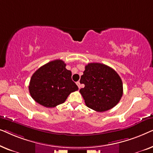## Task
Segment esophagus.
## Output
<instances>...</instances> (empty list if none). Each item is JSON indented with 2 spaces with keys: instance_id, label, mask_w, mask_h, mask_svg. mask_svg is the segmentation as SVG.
I'll list each match as a JSON object with an SVG mask.
<instances>
[{
  "instance_id": "34e87169",
  "label": "esophagus",
  "mask_w": 153,
  "mask_h": 153,
  "mask_svg": "<svg viewBox=\"0 0 153 153\" xmlns=\"http://www.w3.org/2000/svg\"><path fill=\"white\" fill-rule=\"evenodd\" d=\"M76 85H78V87H79V88L80 89L81 88V83H80V82H79V81H77L76 82Z\"/></svg>"
}]
</instances>
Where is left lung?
Segmentation results:
<instances>
[{"instance_id":"1","label":"left lung","mask_w":153,"mask_h":153,"mask_svg":"<svg viewBox=\"0 0 153 153\" xmlns=\"http://www.w3.org/2000/svg\"><path fill=\"white\" fill-rule=\"evenodd\" d=\"M80 83L85 85L79 92L85 105L97 112L114 107L123 96V82L120 76L106 65L97 62L88 64Z\"/></svg>"}]
</instances>
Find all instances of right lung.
Segmentation results:
<instances>
[{"label": "right lung", "instance_id": "obj_1", "mask_svg": "<svg viewBox=\"0 0 153 153\" xmlns=\"http://www.w3.org/2000/svg\"><path fill=\"white\" fill-rule=\"evenodd\" d=\"M62 60L44 65L35 72L29 83V92L35 102L52 108L65 102L71 93L79 88L72 80V72Z\"/></svg>", "mask_w": 153, "mask_h": 153}]
</instances>
